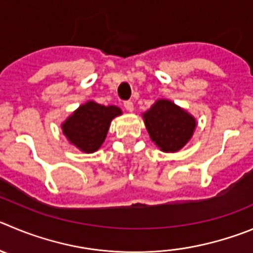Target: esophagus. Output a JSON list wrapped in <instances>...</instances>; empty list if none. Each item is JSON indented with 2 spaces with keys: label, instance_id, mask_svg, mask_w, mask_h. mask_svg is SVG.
<instances>
[{
  "label": "esophagus",
  "instance_id": "obj_1",
  "mask_svg": "<svg viewBox=\"0 0 253 253\" xmlns=\"http://www.w3.org/2000/svg\"><path fill=\"white\" fill-rule=\"evenodd\" d=\"M124 106L128 112H132V111H133V103H132V101H125Z\"/></svg>",
  "mask_w": 253,
  "mask_h": 253
}]
</instances>
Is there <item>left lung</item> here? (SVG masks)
<instances>
[{
    "instance_id": "1",
    "label": "left lung",
    "mask_w": 253,
    "mask_h": 253,
    "mask_svg": "<svg viewBox=\"0 0 253 253\" xmlns=\"http://www.w3.org/2000/svg\"><path fill=\"white\" fill-rule=\"evenodd\" d=\"M151 140L164 152H176L188 142L195 131L196 121L190 113L171 101L159 100L143 113Z\"/></svg>"
}]
</instances>
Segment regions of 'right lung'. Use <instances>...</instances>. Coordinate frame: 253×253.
Masks as SVG:
<instances>
[{"label":"right lung","instance_id":"1","mask_svg":"<svg viewBox=\"0 0 253 253\" xmlns=\"http://www.w3.org/2000/svg\"><path fill=\"white\" fill-rule=\"evenodd\" d=\"M116 106H102L89 101L80 106L62 125L65 136L71 143L87 153L94 152L101 147L108 132L111 121L121 115Z\"/></svg>","mask_w":253,"mask_h":253}]
</instances>
